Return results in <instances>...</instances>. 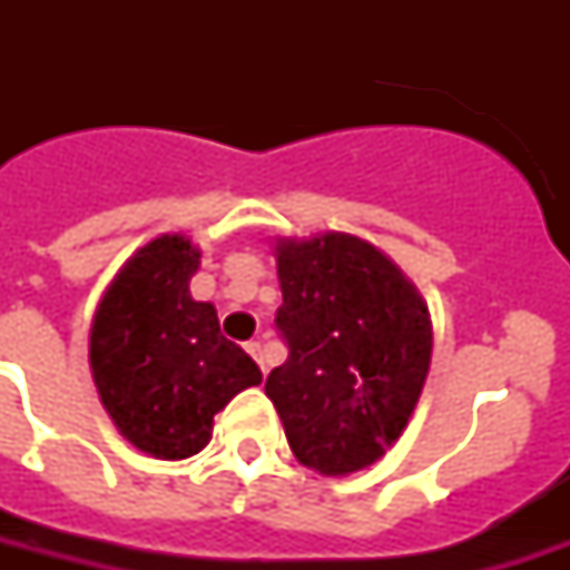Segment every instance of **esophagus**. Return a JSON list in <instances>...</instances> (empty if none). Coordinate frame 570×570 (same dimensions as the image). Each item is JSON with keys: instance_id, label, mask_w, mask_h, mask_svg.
<instances>
[{"instance_id": "esophagus-1", "label": "esophagus", "mask_w": 570, "mask_h": 570, "mask_svg": "<svg viewBox=\"0 0 570 570\" xmlns=\"http://www.w3.org/2000/svg\"><path fill=\"white\" fill-rule=\"evenodd\" d=\"M245 348H248V355L254 357V361H257L259 370L266 373V357H263V343H259V340H250V343H245Z\"/></svg>"}]
</instances>
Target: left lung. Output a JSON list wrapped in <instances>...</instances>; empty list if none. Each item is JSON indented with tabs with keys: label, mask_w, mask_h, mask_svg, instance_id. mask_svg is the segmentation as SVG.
I'll use <instances>...</instances> for the list:
<instances>
[{
	"label": "left lung",
	"mask_w": 570,
	"mask_h": 570,
	"mask_svg": "<svg viewBox=\"0 0 570 570\" xmlns=\"http://www.w3.org/2000/svg\"><path fill=\"white\" fill-rule=\"evenodd\" d=\"M289 357L266 379L304 468L346 476L399 441L432 364L423 295L375 245L348 233L277 239Z\"/></svg>",
	"instance_id": "obj_1"
}]
</instances>
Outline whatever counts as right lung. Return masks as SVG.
<instances>
[{
	"label": "right lung",
	"mask_w": 570,
	"mask_h": 570,
	"mask_svg": "<svg viewBox=\"0 0 570 570\" xmlns=\"http://www.w3.org/2000/svg\"><path fill=\"white\" fill-rule=\"evenodd\" d=\"M200 250L180 233L147 242L102 293L91 325V375L102 407L132 446L156 459H189L209 443L213 416L259 366L195 302Z\"/></svg>",
	"instance_id": "obj_1"
}]
</instances>
